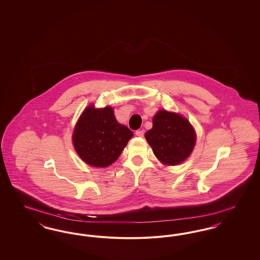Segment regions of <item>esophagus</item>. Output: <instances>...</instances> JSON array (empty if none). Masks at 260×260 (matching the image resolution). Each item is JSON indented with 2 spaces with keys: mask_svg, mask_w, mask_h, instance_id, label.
Returning <instances> with one entry per match:
<instances>
[{
  "mask_svg": "<svg viewBox=\"0 0 260 260\" xmlns=\"http://www.w3.org/2000/svg\"><path fill=\"white\" fill-rule=\"evenodd\" d=\"M136 135L137 136H139V137H142V136H144V131L143 129H138V131H136Z\"/></svg>",
  "mask_w": 260,
  "mask_h": 260,
  "instance_id": "obj_1",
  "label": "esophagus"
}]
</instances>
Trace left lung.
<instances>
[{
	"mask_svg": "<svg viewBox=\"0 0 260 260\" xmlns=\"http://www.w3.org/2000/svg\"><path fill=\"white\" fill-rule=\"evenodd\" d=\"M145 138L155 156L170 166L185 161L196 143L194 128L187 119L165 110L154 116L153 127L146 132Z\"/></svg>",
	"mask_w": 260,
	"mask_h": 260,
	"instance_id": "8db88e82",
	"label": "left lung"
}]
</instances>
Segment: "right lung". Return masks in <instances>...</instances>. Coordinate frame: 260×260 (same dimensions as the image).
<instances>
[{
    "label": "right lung",
    "instance_id": "1",
    "mask_svg": "<svg viewBox=\"0 0 260 260\" xmlns=\"http://www.w3.org/2000/svg\"><path fill=\"white\" fill-rule=\"evenodd\" d=\"M133 132L120 124L111 107L95 109L88 106L81 115L73 133L75 150L87 165L105 168L116 161Z\"/></svg>",
    "mask_w": 260,
    "mask_h": 260
}]
</instances>
